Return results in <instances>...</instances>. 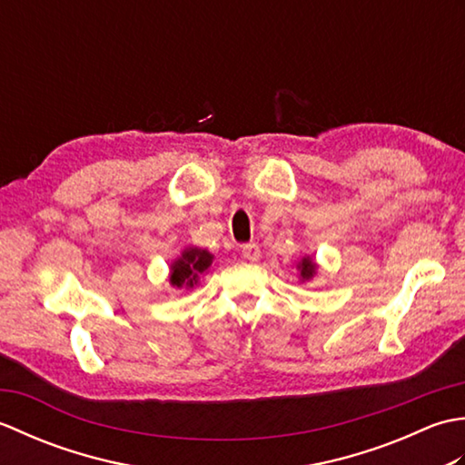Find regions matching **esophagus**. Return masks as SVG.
Wrapping results in <instances>:
<instances>
[{
	"mask_svg": "<svg viewBox=\"0 0 465 465\" xmlns=\"http://www.w3.org/2000/svg\"><path fill=\"white\" fill-rule=\"evenodd\" d=\"M242 255H243V260H248L252 263L258 262L260 255H262L260 245L258 243H245V245H242Z\"/></svg>",
	"mask_w": 465,
	"mask_h": 465,
	"instance_id": "esophagus-1",
	"label": "esophagus"
}]
</instances>
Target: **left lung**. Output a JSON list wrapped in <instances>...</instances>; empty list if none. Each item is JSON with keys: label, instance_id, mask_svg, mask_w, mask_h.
Returning <instances> with one entry per match:
<instances>
[{"label": "left lung", "instance_id": "1", "mask_svg": "<svg viewBox=\"0 0 465 465\" xmlns=\"http://www.w3.org/2000/svg\"><path fill=\"white\" fill-rule=\"evenodd\" d=\"M318 270H320V265H318V262H315L312 255H303V258L298 262V275H300V282L302 283H305V282H310V280H313L315 275H318Z\"/></svg>", "mask_w": 465, "mask_h": 465}]
</instances>
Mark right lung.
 Masks as SVG:
<instances>
[{
	"instance_id": "add662e5",
	"label": "right lung",
	"mask_w": 465,
	"mask_h": 465,
	"mask_svg": "<svg viewBox=\"0 0 465 465\" xmlns=\"http://www.w3.org/2000/svg\"><path fill=\"white\" fill-rule=\"evenodd\" d=\"M213 253L197 245H187L170 263V285L173 290H193L203 275L210 272Z\"/></svg>"
}]
</instances>
